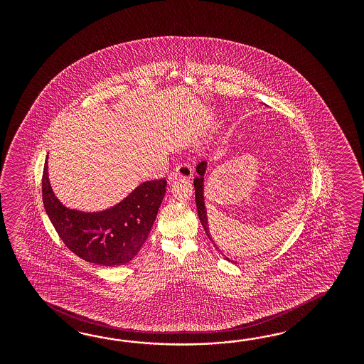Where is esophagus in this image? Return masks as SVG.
<instances>
[{
	"instance_id": "1",
	"label": "esophagus",
	"mask_w": 364,
	"mask_h": 364,
	"mask_svg": "<svg viewBox=\"0 0 364 364\" xmlns=\"http://www.w3.org/2000/svg\"><path fill=\"white\" fill-rule=\"evenodd\" d=\"M192 176H193V169H192V166L187 164V163H183V164H178V166H176V169L169 173L168 178H169V181H173V180H176L177 177L191 178Z\"/></svg>"
}]
</instances>
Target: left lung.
<instances>
[{
    "label": "left lung",
    "instance_id": "left-lung-1",
    "mask_svg": "<svg viewBox=\"0 0 364 364\" xmlns=\"http://www.w3.org/2000/svg\"><path fill=\"white\" fill-rule=\"evenodd\" d=\"M207 169V161H201L196 166V172L198 176L193 180V186H195V198H196V207H198V219L201 221L204 230L207 232V236L210 237V221L207 218V210H205V204H204V173ZM216 247V245H215ZM228 262H231V259L225 257Z\"/></svg>",
    "mask_w": 364,
    "mask_h": 364
}]
</instances>
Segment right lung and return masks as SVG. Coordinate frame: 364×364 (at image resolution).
<instances>
[{
	"instance_id": "add662e5",
	"label": "right lung",
	"mask_w": 364,
	"mask_h": 364,
	"mask_svg": "<svg viewBox=\"0 0 364 364\" xmlns=\"http://www.w3.org/2000/svg\"><path fill=\"white\" fill-rule=\"evenodd\" d=\"M166 187V178L151 180L108 210H70L55 198L45 161L43 201L58 236L73 254L89 263L112 267L131 262L140 251L156 220Z\"/></svg>"
}]
</instances>
